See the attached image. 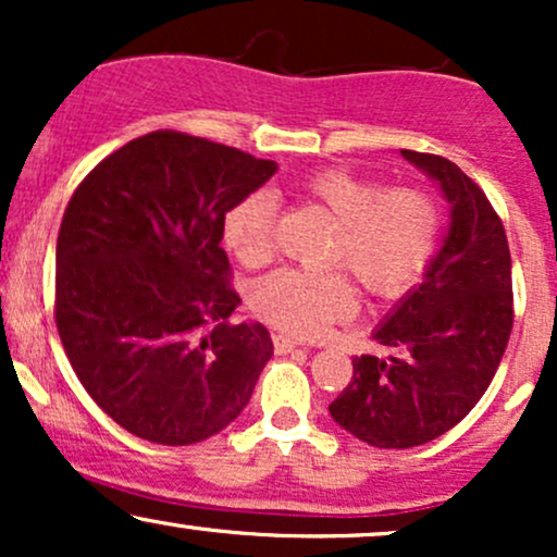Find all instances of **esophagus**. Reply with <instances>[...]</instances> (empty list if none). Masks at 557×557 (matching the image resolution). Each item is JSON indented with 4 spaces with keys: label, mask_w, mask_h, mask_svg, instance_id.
Instances as JSON below:
<instances>
[{
    "label": "esophagus",
    "mask_w": 557,
    "mask_h": 557,
    "mask_svg": "<svg viewBox=\"0 0 557 557\" xmlns=\"http://www.w3.org/2000/svg\"><path fill=\"white\" fill-rule=\"evenodd\" d=\"M272 341H274V348H277V354H290V350L300 348V343L293 341L290 335H274Z\"/></svg>",
    "instance_id": "1"
}]
</instances>
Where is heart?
Masks as SVG:
<instances>
[{
	"label": "heart",
	"instance_id": "b5f03b06",
	"mask_svg": "<svg viewBox=\"0 0 557 557\" xmlns=\"http://www.w3.org/2000/svg\"><path fill=\"white\" fill-rule=\"evenodd\" d=\"M300 190L335 220L327 261L348 267L372 296H400L430 267L440 240V209L421 190H385L341 168L314 172ZM274 209L270 190H253L227 212L225 243L243 264L257 267L272 257ZM251 306L280 330L314 337L354 314L356 290L343 270H277L253 285Z\"/></svg>",
	"mask_w": 557,
	"mask_h": 557
}]
</instances>
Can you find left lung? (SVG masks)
<instances>
[{"label":"left lung","mask_w":557,"mask_h":557,"mask_svg":"<svg viewBox=\"0 0 557 557\" xmlns=\"http://www.w3.org/2000/svg\"><path fill=\"white\" fill-rule=\"evenodd\" d=\"M400 154L437 183L450 225L421 283L372 332L389 354L356 356L330 403L345 432L393 450L430 443L476 406L513 327L508 238L487 196L450 159Z\"/></svg>","instance_id":"left-lung-1"}]
</instances>
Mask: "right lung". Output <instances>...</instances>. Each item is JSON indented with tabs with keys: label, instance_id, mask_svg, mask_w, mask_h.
Returning a JSON list of instances; mask_svg holds the SVG:
<instances>
[{
	"label": "right lung",
	"instance_id": "right-lung-1",
	"mask_svg": "<svg viewBox=\"0 0 557 557\" xmlns=\"http://www.w3.org/2000/svg\"><path fill=\"white\" fill-rule=\"evenodd\" d=\"M277 162L154 131L88 172L57 235L60 341L81 385L157 445L222 432L251 400L274 345L227 285L225 214Z\"/></svg>",
	"mask_w": 557,
	"mask_h": 557
}]
</instances>
